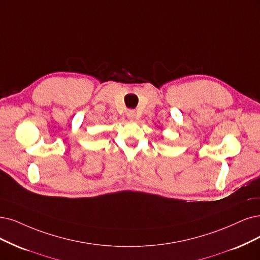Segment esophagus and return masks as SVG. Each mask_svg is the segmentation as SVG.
Listing matches in <instances>:
<instances>
[{
  "label": "esophagus",
  "instance_id": "34e87169",
  "mask_svg": "<svg viewBox=\"0 0 260 260\" xmlns=\"http://www.w3.org/2000/svg\"><path fill=\"white\" fill-rule=\"evenodd\" d=\"M126 115L129 120H134L136 118V112H135V110H128L126 112Z\"/></svg>",
  "mask_w": 260,
  "mask_h": 260
}]
</instances>
